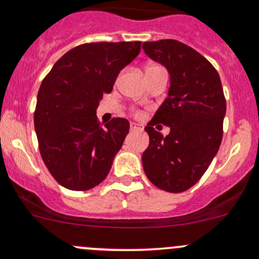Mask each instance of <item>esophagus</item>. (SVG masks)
Segmentation results:
<instances>
[{
    "mask_svg": "<svg viewBox=\"0 0 259 259\" xmlns=\"http://www.w3.org/2000/svg\"><path fill=\"white\" fill-rule=\"evenodd\" d=\"M142 127L139 126L138 124H135V122H130V130H140Z\"/></svg>",
    "mask_w": 259,
    "mask_h": 259,
    "instance_id": "34e87169",
    "label": "esophagus"
}]
</instances>
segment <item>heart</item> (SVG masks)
<instances>
[{"instance_id":"b5f03b06","label":"heart","mask_w":259,"mask_h":259,"mask_svg":"<svg viewBox=\"0 0 259 259\" xmlns=\"http://www.w3.org/2000/svg\"><path fill=\"white\" fill-rule=\"evenodd\" d=\"M151 67H159V66H150V67H148V69H151ZM146 69V70H148Z\"/></svg>"}]
</instances>
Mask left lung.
<instances>
[{"label":"left lung","mask_w":259,"mask_h":259,"mask_svg":"<svg viewBox=\"0 0 259 259\" xmlns=\"http://www.w3.org/2000/svg\"><path fill=\"white\" fill-rule=\"evenodd\" d=\"M143 49L170 74L168 98L145 126L143 168L159 189L182 193L202 178L221 146L227 109L221 77L204 56L180 41L144 42ZM158 123L171 127L166 137L155 130Z\"/></svg>","instance_id":"obj_1"}]
</instances>
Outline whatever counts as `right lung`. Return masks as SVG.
Returning a JSON list of instances; mask_svg holds the SVG:
<instances>
[{
  "label": "right lung",
  "instance_id": "1",
  "mask_svg": "<svg viewBox=\"0 0 259 259\" xmlns=\"http://www.w3.org/2000/svg\"><path fill=\"white\" fill-rule=\"evenodd\" d=\"M140 46V41L82 44L60 57L41 82L33 115L38 149L62 187L89 190L110 171L129 121L113 117L103 126L96 109Z\"/></svg>",
  "mask_w": 259,
  "mask_h": 259
}]
</instances>
